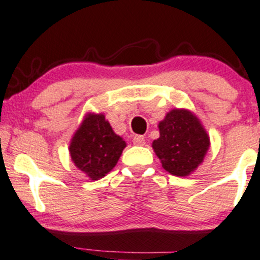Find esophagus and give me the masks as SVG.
I'll use <instances>...</instances> for the list:
<instances>
[{"label":"esophagus","mask_w":260,"mask_h":260,"mask_svg":"<svg viewBox=\"0 0 260 260\" xmlns=\"http://www.w3.org/2000/svg\"><path fill=\"white\" fill-rule=\"evenodd\" d=\"M133 142H134V145H136V146H143L145 145V137L141 135L134 136Z\"/></svg>","instance_id":"esophagus-1"}]
</instances>
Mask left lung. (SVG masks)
I'll return each instance as SVG.
<instances>
[{
  "mask_svg": "<svg viewBox=\"0 0 260 260\" xmlns=\"http://www.w3.org/2000/svg\"><path fill=\"white\" fill-rule=\"evenodd\" d=\"M158 129L159 137L152 142V148L168 173L184 178L203 163L210 146L209 135L191 111L172 109Z\"/></svg>",
  "mask_w": 260,
  "mask_h": 260,
  "instance_id": "left-lung-1",
  "label": "left lung"
}]
</instances>
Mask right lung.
<instances>
[{
	"instance_id": "obj_1",
	"label": "right lung",
	"mask_w": 260,
	"mask_h": 260,
	"mask_svg": "<svg viewBox=\"0 0 260 260\" xmlns=\"http://www.w3.org/2000/svg\"><path fill=\"white\" fill-rule=\"evenodd\" d=\"M126 142L114 133L102 113H87L70 140L74 166L91 180L106 176L117 166Z\"/></svg>"
}]
</instances>
